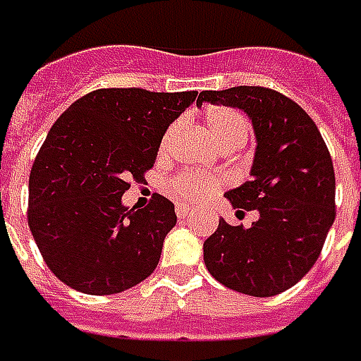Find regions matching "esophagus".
<instances>
[{"mask_svg":"<svg viewBox=\"0 0 361 361\" xmlns=\"http://www.w3.org/2000/svg\"><path fill=\"white\" fill-rule=\"evenodd\" d=\"M176 213H178V217L183 219V217H188L191 213L190 205H185V203H176Z\"/></svg>","mask_w":361,"mask_h":361,"instance_id":"1","label":"esophagus"}]
</instances>
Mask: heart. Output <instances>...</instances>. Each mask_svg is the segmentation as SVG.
I'll return each instance as SVG.
<instances>
[{
  "mask_svg": "<svg viewBox=\"0 0 361 361\" xmlns=\"http://www.w3.org/2000/svg\"><path fill=\"white\" fill-rule=\"evenodd\" d=\"M205 122H207V128L212 132L213 138L217 140L221 146L227 144V142H237V140L245 142L247 136H249L247 120L243 118L241 114L233 109L215 106V109L207 110ZM176 128L178 126L173 124L166 132L164 142H161V149H166L170 146L171 136H173ZM221 185V178H213V176H205V173H183V176H178L176 180L171 181V193L181 197V200L200 203V201L209 200Z\"/></svg>",
  "mask_w": 361,
  "mask_h": 361,
  "instance_id": "obj_1",
  "label": "heart"
}]
</instances>
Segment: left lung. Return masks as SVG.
<instances>
[{"mask_svg":"<svg viewBox=\"0 0 361 361\" xmlns=\"http://www.w3.org/2000/svg\"><path fill=\"white\" fill-rule=\"evenodd\" d=\"M203 102L239 109L251 120V181L225 197L237 213H259L251 227L219 219L203 243L205 267L237 293H284L312 269L334 223V166L324 140L294 100L271 88L203 90L197 104Z\"/></svg>","mask_w":361,"mask_h":361,"instance_id":"obj_1","label":"left lung"}]
</instances>
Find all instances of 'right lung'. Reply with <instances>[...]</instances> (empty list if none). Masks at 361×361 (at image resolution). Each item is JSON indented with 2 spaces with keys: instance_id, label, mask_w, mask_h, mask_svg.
I'll list each match as a JSON object with an SVG mask.
<instances>
[{
  "instance_id": "add662e5",
  "label": "right lung",
  "mask_w": 361,
  "mask_h": 361,
  "mask_svg": "<svg viewBox=\"0 0 361 361\" xmlns=\"http://www.w3.org/2000/svg\"><path fill=\"white\" fill-rule=\"evenodd\" d=\"M197 92L100 88L73 102L49 130L29 176V229L59 281L85 294L142 283L178 221L173 203H122L130 180L156 161L170 124Z\"/></svg>"
}]
</instances>
